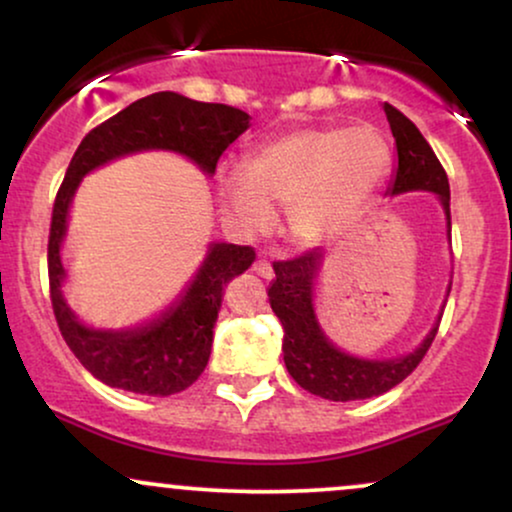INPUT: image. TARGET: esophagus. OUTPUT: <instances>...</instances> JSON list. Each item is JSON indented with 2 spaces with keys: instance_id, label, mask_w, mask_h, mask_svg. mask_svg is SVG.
Returning a JSON list of instances; mask_svg holds the SVG:
<instances>
[{
  "instance_id": "1",
  "label": "esophagus",
  "mask_w": 512,
  "mask_h": 512,
  "mask_svg": "<svg viewBox=\"0 0 512 512\" xmlns=\"http://www.w3.org/2000/svg\"><path fill=\"white\" fill-rule=\"evenodd\" d=\"M252 271L262 278H274V267H271L267 260H257L255 264H252Z\"/></svg>"
}]
</instances>
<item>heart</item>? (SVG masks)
I'll return each instance as SVG.
<instances>
[{"label": "heart", "mask_w": 512, "mask_h": 512, "mask_svg": "<svg viewBox=\"0 0 512 512\" xmlns=\"http://www.w3.org/2000/svg\"><path fill=\"white\" fill-rule=\"evenodd\" d=\"M390 167V144L373 127H307L269 141L245 172L219 179L226 215L243 229H264L274 208L302 243H319L371 198Z\"/></svg>", "instance_id": "1"}]
</instances>
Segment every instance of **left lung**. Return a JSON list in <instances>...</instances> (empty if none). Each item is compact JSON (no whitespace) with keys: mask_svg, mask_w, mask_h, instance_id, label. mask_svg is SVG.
I'll list each match as a JSON object with an SVG mask.
<instances>
[{"mask_svg":"<svg viewBox=\"0 0 512 512\" xmlns=\"http://www.w3.org/2000/svg\"><path fill=\"white\" fill-rule=\"evenodd\" d=\"M385 115L390 122L399 158L390 193L397 196V193L416 189L437 193L451 231L449 177H446L442 163H439L423 134L418 132V127L404 113L385 103ZM321 260L323 250L312 248L293 257V260L274 262L276 281L269 288V302L283 326V361H286L288 373L293 375V380L302 390L331 401L368 399L385 394L416 371L428 354L432 340H435L442 316L437 319L428 338L423 340V345L409 357L387 361L349 357L328 342L319 323H316L314 278L321 267Z\"/></svg>","mask_w":512,"mask_h":512,"instance_id":"obj_1","label":"left lung"}]
</instances>
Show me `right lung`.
<instances>
[{"label": "right lung", "mask_w": 512, "mask_h": 512, "mask_svg": "<svg viewBox=\"0 0 512 512\" xmlns=\"http://www.w3.org/2000/svg\"><path fill=\"white\" fill-rule=\"evenodd\" d=\"M248 120V113L226 103H200L174 92H158L96 125L77 146L51 210L49 295L63 340L101 383L148 397H167L196 383L208 366L212 328L226 283L250 269L255 248L215 243L196 281L163 319L139 331H92L75 319L61 295L66 271L58 250L77 184L94 167L146 148L177 151L191 158L205 174H215L217 160L248 129Z\"/></svg>", "instance_id": "obj_1"}]
</instances>
